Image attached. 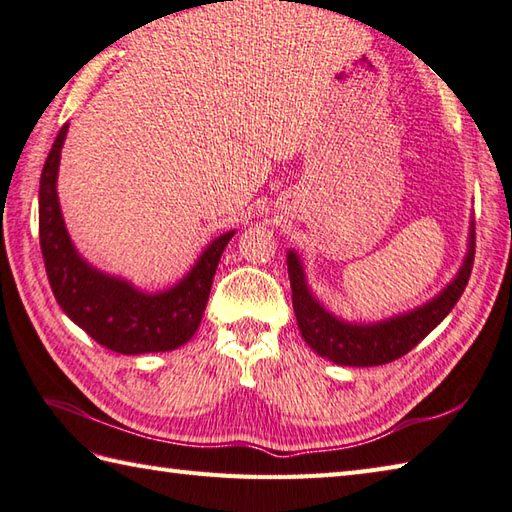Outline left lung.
Here are the masks:
<instances>
[{
  "mask_svg": "<svg viewBox=\"0 0 512 512\" xmlns=\"http://www.w3.org/2000/svg\"><path fill=\"white\" fill-rule=\"evenodd\" d=\"M475 260V220H470L468 252L464 256L457 276L421 307L410 312L385 318L376 323H350L325 310L323 303L312 294L307 285L301 258L289 249L287 274L292 285V303L298 330L312 350L336 365L352 368H372V365L390 363L408 354L414 345L421 343L435 327L450 314L452 307L464 294Z\"/></svg>",
  "mask_w": 512,
  "mask_h": 512,
  "instance_id": "1",
  "label": "left lung"
}]
</instances>
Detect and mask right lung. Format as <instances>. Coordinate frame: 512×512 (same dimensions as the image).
<instances>
[{
  "instance_id": "obj_1",
  "label": "right lung",
  "mask_w": 512,
  "mask_h": 512,
  "mask_svg": "<svg viewBox=\"0 0 512 512\" xmlns=\"http://www.w3.org/2000/svg\"><path fill=\"white\" fill-rule=\"evenodd\" d=\"M69 124L57 133L40 178V245L48 283L62 312L93 341L118 354L169 352L196 334L211 283L236 231L211 240L196 265L165 292H142L127 278L93 267L66 231L57 198V171Z\"/></svg>"
}]
</instances>
